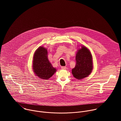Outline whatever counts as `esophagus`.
<instances>
[{
    "mask_svg": "<svg viewBox=\"0 0 121 121\" xmlns=\"http://www.w3.org/2000/svg\"><path fill=\"white\" fill-rule=\"evenodd\" d=\"M61 68L62 69H66L67 67L66 66H61Z\"/></svg>",
    "mask_w": 121,
    "mask_h": 121,
    "instance_id": "1",
    "label": "esophagus"
}]
</instances>
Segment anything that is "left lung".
Returning a JSON list of instances; mask_svg holds the SVG:
<instances>
[{
	"mask_svg": "<svg viewBox=\"0 0 121 121\" xmlns=\"http://www.w3.org/2000/svg\"><path fill=\"white\" fill-rule=\"evenodd\" d=\"M80 46L76 54V66L72 69L73 76L78 80L88 77L93 68L92 56L90 50L84 45Z\"/></svg>",
	"mask_w": 121,
	"mask_h": 121,
	"instance_id": "1",
	"label": "left lung"
}]
</instances>
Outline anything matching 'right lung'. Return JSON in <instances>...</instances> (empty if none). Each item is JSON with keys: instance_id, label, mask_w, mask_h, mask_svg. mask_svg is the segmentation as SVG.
Returning a JSON list of instances; mask_svg holds the SVG:
<instances>
[{"instance_id": "right-lung-1", "label": "right lung", "mask_w": 121, "mask_h": 121, "mask_svg": "<svg viewBox=\"0 0 121 121\" xmlns=\"http://www.w3.org/2000/svg\"><path fill=\"white\" fill-rule=\"evenodd\" d=\"M32 67L35 76L45 80L51 78L57 70L48 60L47 49L43 46L38 47L34 52Z\"/></svg>"}]
</instances>
